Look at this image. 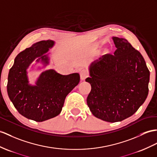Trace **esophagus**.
I'll use <instances>...</instances> for the list:
<instances>
[{"instance_id": "1", "label": "esophagus", "mask_w": 157, "mask_h": 157, "mask_svg": "<svg viewBox=\"0 0 157 157\" xmlns=\"http://www.w3.org/2000/svg\"><path fill=\"white\" fill-rule=\"evenodd\" d=\"M88 76H89V73H88V72L85 69H82L80 72V76H81V79L82 80V81L85 80Z\"/></svg>"}]
</instances>
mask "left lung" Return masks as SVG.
Wrapping results in <instances>:
<instances>
[{
  "label": "left lung",
  "mask_w": 157,
  "mask_h": 157,
  "mask_svg": "<svg viewBox=\"0 0 157 157\" xmlns=\"http://www.w3.org/2000/svg\"><path fill=\"white\" fill-rule=\"evenodd\" d=\"M117 50L92 63L86 102L94 117L109 123L132 116L146 100L150 72L140 53L123 38L112 37Z\"/></svg>",
  "instance_id": "obj_1"
}]
</instances>
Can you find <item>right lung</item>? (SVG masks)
I'll return each mask as SVG.
<instances>
[{"instance_id": "right-lung-1", "label": "right lung", "mask_w": 157, "mask_h": 157, "mask_svg": "<svg viewBox=\"0 0 157 157\" xmlns=\"http://www.w3.org/2000/svg\"><path fill=\"white\" fill-rule=\"evenodd\" d=\"M52 40H42L16 56L9 72L7 93L21 115L36 122L54 118L60 113L67 94L80 82L78 73L63 75L54 69L39 75L35 85L29 83L27 69L35 60L44 68L50 63L48 52L55 45Z\"/></svg>"}]
</instances>
